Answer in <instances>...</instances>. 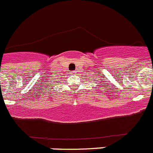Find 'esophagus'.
Instances as JSON below:
<instances>
[{
  "label": "esophagus",
  "mask_w": 153,
  "mask_h": 153,
  "mask_svg": "<svg viewBox=\"0 0 153 153\" xmlns=\"http://www.w3.org/2000/svg\"><path fill=\"white\" fill-rule=\"evenodd\" d=\"M73 74H76V71H72Z\"/></svg>",
  "instance_id": "1"
}]
</instances>
